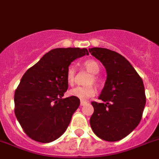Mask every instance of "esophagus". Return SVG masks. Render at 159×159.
I'll return each instance as SVG.
<instances>
[{"label": "esophagus", "instance_id": "1", "mask_svg": "<svg viewBox=\"0 0 159 159\" xmlns=\"http://www.w3.org/2000/svg\"><path fill=\"white\" fill-rule=\"evenodd\" d=\"M88 102H85V101H81V102H80V106H85V104H87Z\"/></svg>", "mask_w": 159, "mask_h": 159}]
</instances>
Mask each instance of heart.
<instances>
[{"instance_id":"b5f03b06","label":"heart","mask_w":159,"mask_h":159,"mask_svg":"<svg viewBox=\"0 0 159 159\" xmlns=\"http://www.w3.org/2000/svg\"><path fill=\"white\" fill-rule=\"evenodd\" d=\"M84 68L90 73L87 81L85 83L88 85L83 86H77L69 91V94L72 97H75L81 100H86V99L92 98L95 94V89L93 84L96 85H100L101 79L98 74L100 71V66L95 60L89 59L85 60L82 62ZM76 78V69L74 66H70L66 70V78L69 85H74Z\"/></svg>"}]
</instances>
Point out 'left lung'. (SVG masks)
I'll use <instances>...</instances> for the list:
<instances>
[{"label":"left lung","instance_id":"obj_1","mask_svg":"<svg viewBox=\"0 0 159 159\" xmlns=\"http://www.w3.org/2000/svg\"><path fill=\"white\" fill-rule=\"evenodd\" d=\"M89 52L102 63L107 78L98 99L92 102L93 114L89 123L101 139L116 142L137 127L146 105L143 81L123 56L104 48H91Z\"/></svg>","mask_w":159,"mask_h":159}]
</instances>
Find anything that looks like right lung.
I'll return each instance as SVG.
<instances>
[{
  "mask_svg": "<svg viewBox=\"0 0 159 159\" xmlns=\"http://www.w3.org/2000/svg\"><path fill=\"white\" fill-rule=\"evenodd\" d=\"M85 54H89L86 49H52L24 74L15 90L14 112L31 139L50 143L66 130L80 105L75 97L62 98L68 89L66 70Z\"/></svg>",
  "mask_w": 159,
  "mask_h": 159,
  "instance_id": "1",
  "label": "right lung"
}]
</instances>
